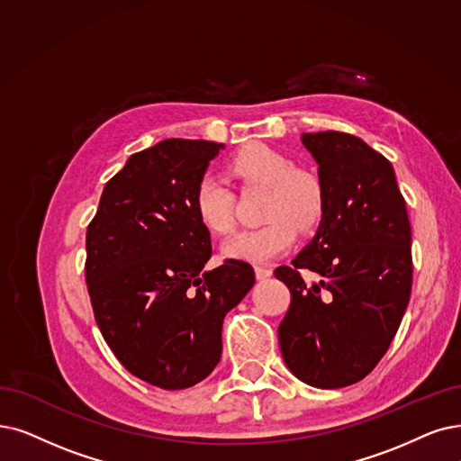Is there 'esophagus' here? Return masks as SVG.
I'll list each match as a JSON object with an SVG mask.
<instances>
[{
  "mask_svg": "<svg viewBox=\"0 0 461 461\" xmlns=\"http://www.w3.org/2000/svg\"><path fill=\"white\" fill-rule=\"evenodd\" d=\"M272 276V268L268 267H255V278L257 280H267Z\"/></svg>",
  "mask_w": 461,
  "mask_h": 461,
  "instance_id": "esophagus-1",
  "label": "esophagus"
}]
</instances>
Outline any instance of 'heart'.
<instances>
[{
	"label": "heart",
	"instance_id": "b5f03b06",
	"mask_svg": "<svg viewBox=\"0 0 461 461\" xmlns=\"http://www.w3.org/2000/svg\"><path fill=\"white\" fill-rule=\"evenodd\" d=\"M229 174L244 189H265L261 221L265 225L232 236L223 246L230 259L267 263L285 253L297 230L310 232L325 213L321 179L294 168L293 160L267 143H249L229 160ZM193 212L212 234H229L234 225V196L225 183L204 174L193 191Z\"/></svg>",
	"mask_w": 461,
	"mask_h": 461
}]
</instances>
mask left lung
Wrapping results in <instances>:
<instances>
[{"label":"left lung","instance_id":"1","mask_svg":"<svg viewBox=\"0 0 461 461\" xmlns=\"http://www.w3.org/2000/svg\"><path fill=\"white\" fill-rule=\"evenodd\" d=\"M318 162L325 213L312 242L274 276L291 304L278 327L289 371L321 390L369 375L401 325L412 289L411 221L393 167L346 132L303 134ZM321 282L306 286L298 270Z\"/></svg>","mask_w":461,"mask_h":461}]
</instances>
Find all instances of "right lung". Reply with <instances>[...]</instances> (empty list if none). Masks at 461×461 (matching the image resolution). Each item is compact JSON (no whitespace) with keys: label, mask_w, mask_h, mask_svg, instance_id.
<instances>
[{"label":"right lung","mask_w":461,"mask_h":461,"mask_svg":"<svg viewBox=\"0 0 461 461\" xmlns=\"http://www.w3.org/2000/svg\"><path fill=\"white\" fill-rule=\"evenodd\" d=\"M223 147L172 138L134 153L86 229L85 278L102 337L128 373L162 390L191 388L215 369L227 312L255 284L244 261L204 268L210 232L191 200Z\"/></svg>","instance_id":"right-lung-1"}]
</instances>
